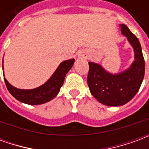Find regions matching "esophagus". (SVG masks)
I'll use <instances>...</instances> for the list:
<instances>
[{"label": "esophagus", "mask_w": 149, "mask_h": 149, "mask_svg": "<svg viewBox=\"0 0 149 149\" xmlns=\"http://www.w3.org/2000/svg\"><path fill=\"white\" fill-rule=\"evenodd\" d=\"M78 56L80 57V58H83V59H87L88 56V54L87 52H85V51H83V52H81Z\"/></svg>", "instance_id": "34e87169"}]
</instances>
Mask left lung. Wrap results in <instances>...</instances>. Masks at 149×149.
<instances>
[{"label": "left lung", "mask_w": 149, "mask_h": 149, "mask_svg": "<svg viewBox=\"0 0 149 149\" xmlns=\"http://www.w3.org/2000/svg\"><path fill=\"white\" fill-rule=\"evenodd\" d=\"M120 27L134 52V61L129 68L113 74L100 64L88 62L87 82L90 93L107 106H120L130 101L137 93L144 77L145 65L141 43L125 24H120Z\"/></svg>", "instance_id": "8db88e82"}]
</instances>
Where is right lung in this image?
Instances as JSON below:
<instances>
[{"instance_id": "add662e5", "label": "right lung", "mask_w": 149, "mask_h": 149, "mask_svg": "<svg viewBox=\"0 0 149 149\" xmlns=\"http://www.w3.org/2000/svg\"><path fill=\"white\" fill-rule=\"evenodd\" d=\"M74 59L62 61L56 69V71L53 72V74L45 84L32 89L17 88L13 86L11 84H9L5 77H4V80L8 92L15 99H17L22 103L30 104V105L41 104L49 102L54 97H56V95L60 92L61 88L64 84L65 76L71 69L74 64ZM2 68L4 70L3 65H2ZM3 74H4V71H3Z\"/></svg>"}]
</instances>
